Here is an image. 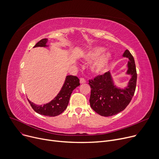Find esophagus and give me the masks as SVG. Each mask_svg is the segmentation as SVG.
<instances>
[{"label":"esophagus","mask_w":159,"mask_h":159,"mask_svg":"<svg viewBox=\"0 0 159 159\" xmlns=\"http://www.w3.org/2000/svg\"><path fill=\"white\" fill-rule=\"evenodd\" d=\"M86 81V80L84 79V78H80V84H84V83H85Z\"/></svg>","instance_id":"obj_1"}]
</instances>
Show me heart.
Here are the masks:
<instances>
[{
    "instance_id": "heart-1",
    "label": "heart",
    "mask_w": 159,
    "mask_h": 159,
    "mask_svg": "<svg viewBox=\"0 0 159 159\" xmlns=\"http://www.w3.org/2000/svg\"><path fill=\"white\" fill-rule=\"evenodd\" d=\"M104 49L103 48H96L91 49L86 56V60L88 62H92L98 58L104 52ZM111 58V55L110 53L102 55L98 59L91 67V71L96 75L103 73L106 70L107 67L110 63Z\"/></svg>"
}]
</instances>
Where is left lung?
Listing matches in <instances>:
<instances>
[{"label":"left lung","instance_id":"1","mask_svg":"<svg viewBox=\"0 0 159 159\" xmlns=\"http://www.w3.org/2000/svg\"><path fill=\"white\" fill-rule=\"evenodd\" d=\"M123 57L129 58L126 73L131 77L127 87L121 89L114 85L110 71L89 80L91 107L101 116H110L121 112L134 95L137 78L134 58L128 49L124 52Z\"/></svg>","mask_w":159,"mask_h":159}]
</instances>
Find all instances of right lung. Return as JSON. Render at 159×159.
Listing matches in <instances>:
<instances>
[{"label":"right lung","mask_w":159,"mask_h":159,"mask_svg":"<svg viewBox=\"0 0 159 159\" xmlns=\"http://www.w3.org/2000/svg\"><path fill=\"white\" fill-rule=\"evenodd\" d=\"M48 43L47 39H43L35 45V47H46ZM79 79L76 76L68 75L66 77L65 82L60 92L49 103L44 105H36L31 102L30 100L28 102L35 111L40 115L48 116H55L61 114L68 105L70 96L73 91L80 85Z\"/></svg>","instance_id":"1"}]
</instances>
